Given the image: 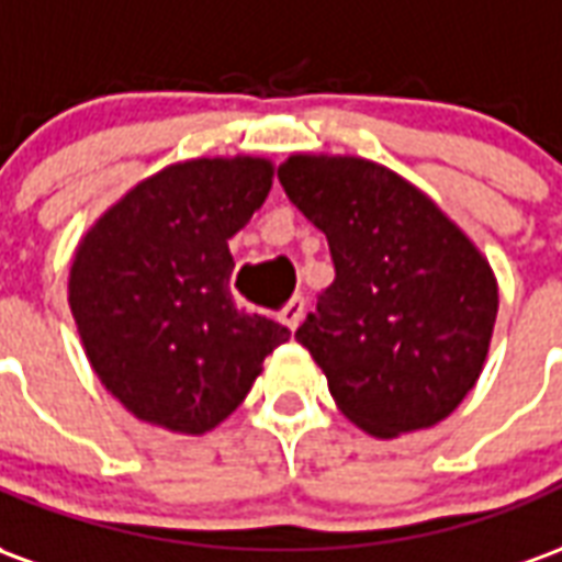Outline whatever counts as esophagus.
<instances>
[{
	"label": "esophagus",
	"instance_id": "esophagus-1",
	"mask_svg": "<svg viewBox=\"0 0 562 562\" xmlns=\"http://www.w3.org/2000/svg\"><path fill=\"white\" fill-rule=\"evenodd\" d=\"M304 310H306L304 297H301V294H294L292 301L282 306L280 313H277V318H280L282 325H285L289 330H297V325L304 322Z\"/></svg>",
	"mask_w": 562,
	"mask_h": 562
}]
</instances>
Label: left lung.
<instances>
[{
	"instance_id": "obj_1",
	"label": "left lung",
	"mask_w": 562,
	"mask_h": 562,
	"mask_svg": "<svg viewBox=\"0 0 562 562\" xmlns=\"http://www.w3.org/2000/svg\"><path fill=\"white\" fill-rule=\"evenodd\" d=\"M285 195L325 232L337 277L294 340L376 439L434 427L482 376L499 289L487 258L406 177L361 156L294 153Z\"/></svg>"
}]
</instances>
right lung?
I'll return each instance as SVG.
<instances>
[{"mask_svg":"<svg viewBox=\"0 0 562 562\" xmlns=\"http://www.w3.org/2000/svg\"><path fill=\"white\" fill-rule=\"evenodd\" d=\"M273 186L261 156L161 168L95 220L68 270V306L102 385L140 422L201 436L244 403L292 337L232 301L228 240Z\"/></svg>","mask_w":562,"mask_h":562,"instance_id":"add662e5","label":"right lung"}]
</instances>
